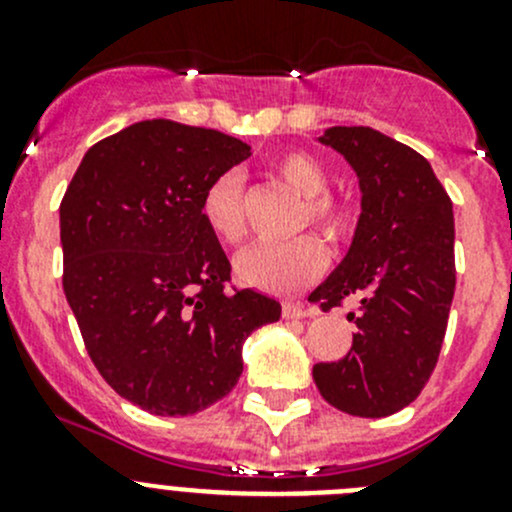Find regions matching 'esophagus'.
<instances>
[{
	"mask_svg": "<svg viewBox=\"0 0 512 512\" xmlns=\"http://www.w3.org/2000/svg\"><path fill=\"white\" fill-rule=\"evenodd\" d=\"M314 309L307 307V304H299V302H285L282 304V317L285 319H307L314 317Z\"/></svg>",
	"mask_w": 512,
	"mask_h": 512,
	"instance_id": "1",
	"label": "esophagus"
}]
</instances>
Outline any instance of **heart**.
Listing matches in <instances>:
<instances>
[{
	"label": "heart",
	"instance_id": "obj_1",
	"mask_svg": "<svg viewBox=\"0 0 512 512\" xmlns=\"http://www.w3.org/2000/svg\"><path fill=\"white\" fill-rule=\"evenodd\" d=\"M277 170L292 190L304 200V215L312 225L337 237L347 230L349 213L334 195L324 193L329 175L324 165L309 153H285L277 160ZM203 218L210 230L225 242H237L245 235L242 220V175L227 170L205 188ZM327 267V250L312 235L294 240L272 242L260 240L247 245L235 257V272L247 287L272 294H292L322 275Z\"/></svg>",
	"mask_w": 512,
	"mask_h": 512
}]
</instances>
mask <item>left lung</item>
I'll return each mask as SVG.
<instances>
[{"instance_id": "obj_1", "label": "left lung", "mask_w": 512, "mask_h": 512, "mask_svg": "<svg viewBox=\"0 0 512 512\" xmlns=\"http://www.w3.org/2000/svg\"><path fill=\"white\" fill-rule=\"evenodd\" d=\"M319 143L352 165L361 215L347 255L309 302L327 312L356 297L359 332L344 359L314 364V384L344 414L391 416L421 394L446 337L453 203L421 153L374 128L334 126Z\"/></svg>"}]
</instances>
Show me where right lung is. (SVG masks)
Instances as JSON below:
<instances>
[{"mask_svg": "<svg viewBox=\"0 0 512 512\" xmlns=\"http://www.w3.org/2000/svg\"><path fill=\"white\" fill-rule=\"evenodd\" d=\"M252 156L240 138L153 118L86 151L59 208L64 294L106 384L156 416L230 394L242 344L277 299L225 292L230 262L203 218L205 188Z\"/></svg>", "mask_w": 512, "mask_h": 512, "instance_id": "obj_1", "label": "right lung"}]
</instances>
